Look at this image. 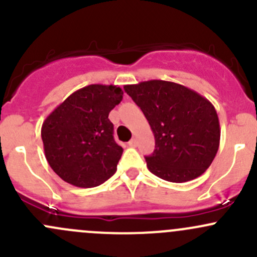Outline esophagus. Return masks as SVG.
I'll list each match as a JSON object with an SVG mask.
<instances>
[{
	"label": "esophagus",
	"mask_w": 257,
	"mask_h": 257,
	"mask_svg": "<svg viewBox=\"0 0 257 257\" xmlns=\"http://www.w3.org/2000/svg\"><path fill=\"white\" fill-rule=\"evenodd\" d=\"M137 144H139V142H137V140H136V139H132L131 141L128 142V146H130V147H136Z\"/></svg>",
	"instance_id": "esophagus-1"
}]
</instances>
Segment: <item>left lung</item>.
Here are the masks:
<instances>
[{
  "label": "left lung",
  "instance_id": "left-lung-1",
  "mask_svg": "<svg viewBox=\"0 0 257 257\" xmlns=\"http://www.w3.org/2000/svg\"><path fill=\"white\" fill-rule=\"evenodd\" d=\"M123 88L154 132V154L145 157L147 169L177 184L201 176L220 145L214 105L196 91L170 81H144Z\"/></svg>",
  "mask_w": 257,
  "mask_h": 257
}]
</instances>
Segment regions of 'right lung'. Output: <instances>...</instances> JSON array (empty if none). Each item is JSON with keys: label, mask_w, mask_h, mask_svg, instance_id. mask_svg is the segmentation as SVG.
<instances>
[{"label": "right lung", "mask_w": 257, "mask_h": 257, "mask_svg": "<svg viewBox=\"0 0 257 257\" xmlns=\"http://www.w3.org/2000/svg\"><path fill=\"white\" fill-rule=\"evenodd\" d=\"M122 95L118 86L88 85L68 96L43 121L46 160L63 181L90 189L115 174L123 150L113 140L108 113Z\"/></svg>", "instance_id": "add662e5"}]
</instances>
